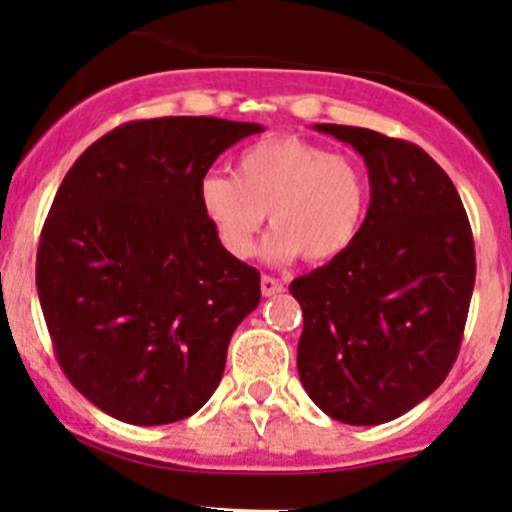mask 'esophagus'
Returning a JSON list of instances; mask_svg holds the SVG:
<instances>
[{
    "instance_id": "1",
    "label": "esophagus",
    "mask_w": 512,
    "mask_h": 512,
    "mask_svg": "<svg viewBox=\"0 0 512 512\" xmlns=\"http://www.w3.org/2000/svg\"><path fill=\"white\" fill-rule=\"evenodd\" d=\"M260 289H262V297H274V294L284 292V284L279 282V279L270 277V274H262Z\"/></svg>"
}]
</instances>
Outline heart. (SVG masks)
Returning a JSON list of instances; mask_svg holds the SVG:
<instances>
[{
  "label": "heart",
  "mask_w": 512,
  "mask_h": 512,
  "mask_svg": "<svg viewBox=\"0 0 512 512\" xmlns=\"http://www.w3.org/2000/svg\"><path fill=\"white\" fill-rule=\"evenodd\" d=\"M370 184L353 157L299 137L250 144L235 159V176L211 171L198 184V206L228 255H255L265 213L270 262H326L346 252L365 218Z\"/></svg>",
  "instance_id": "heart-1"
}]
</instances>
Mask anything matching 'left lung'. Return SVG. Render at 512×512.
Listing matches in <instances>:
<instances>
[{
	"instance_id": "1",
	"label": "left lung",
	"mask_w": 512,
	"mask_h": 512,
	"mask_svg": "<svg viewBox=\"0 0 512 512\" xmlns=\"http://www.w3.org/2000/svg\"><path fill=\"white\" fill-rule=\"evenodd\" d=\"M365 159L370 206L353 245L289 292L304 314V390L343 424H383L444 383L476 282L469 215L417 144L365 127L316 125Z\"/></svg>"
}]
</instances>
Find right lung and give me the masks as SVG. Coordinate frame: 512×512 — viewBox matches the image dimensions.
Instances as JSON below:
<instances>
[{
    "mask_svg": "<svg viewBox=\"0 0 512 512\" xmlns=\"http://www.w3.org/2000/svg\"><path fill=\"white\" fill-rule=\"evenodd\" d=\"M255 122L157 117L90 144L58 188L36 252L53 353L78 392L139 427L201 410L260 272L228 255L198 206L213 161Z\"/></svg>",
    "mask_w": 512,
    "mask_h": 512,
    "instance_id": "1",
    "label": "right lung"
}]
</instances>
